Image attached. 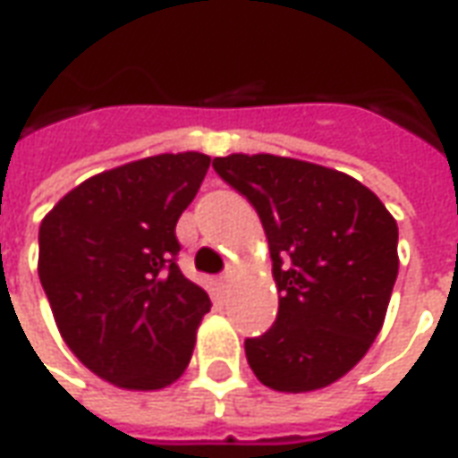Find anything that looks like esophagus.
<instances>
[{"label":"esophagus","instance_id":"esophagus-1","mask_svg":"<svg viewBox=\"0 0 458 458\" xmlns=\"http://www.w3.org/2000/svg\"><path fill=\"white\" fill-rule=\"evenodd\" d=\"M235 277H238V269L228 267L220 275V282H223V284H230V282H235Z\"/></svg>","mask_w":458,"mask_h":458}]
</instances>
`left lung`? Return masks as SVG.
Listing matches in <instances>:
<instances>
[{
  "instance_id": "1",
  "label": "left lung",
  "mask_w": 458,
  "mask_h": 458,
  "mask_svg": "<svg viewBox=\"0 0 458 458\" xmlns=\"http://www.w3.org/2000/svg\"><path fill=\"white\" fill-rule=\"evenodd\" d=\"M213 169L258 210L279 292L275 327L245 341L252 373L277 393L328 387L383 328L400 269L397 223L368 186L321 164L228 154Z\"/></svg>"
}]
</instances>
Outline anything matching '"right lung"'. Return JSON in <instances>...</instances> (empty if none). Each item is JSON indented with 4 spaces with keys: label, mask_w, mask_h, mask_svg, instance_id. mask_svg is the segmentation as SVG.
<instances>
[{
    "label": "right lung",
    "mask_w": 458,
    "mask_h": 458,
    "mask_svg": "<svg viewBox=\"0 0 458 458\" xmlns=\"http://www.w3.org/2000/svg\"><path fill=\"white\" fill-rule=\"evenodd\" d=\"M208 154L179 151L95 174L38 228V279L55 327L81 363L114 387L176 383L208 294L176 265V223L196 199Z\"/></svg>",
    "instance_id": "1"
}]
</instances>
